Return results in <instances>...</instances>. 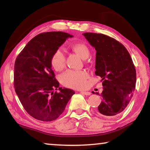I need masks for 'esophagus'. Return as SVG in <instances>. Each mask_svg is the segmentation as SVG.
<instances>
[{
  "instance_id": "obj_1",
  "label": "esophagus",
  "mask_w": 150,
  "mask_h": 150,
  "mask_svg": "<svg viewBox=\"0 0 150 150\" xmlns=\"http://www.w3.org/2000/svg\"><path fill=\"white\" fill-rule=\"evenodd\" d=\"M82 95H90L91 93L88 92V91H81L80 92Z\"/></svg>"
}]
</instances>
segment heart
Segmentation results:
<instances>
[{
    "label": "heart",
    "instance_id": "obj_1",
    "mask_svg": "<svg viewBox=\"0 0 150 150\" xmlns=\"http://www.w3.org/2000/svg\"><path fill=\"white\" fill-rule=\"evenodd\" d=\"M70 48L83 59H86L89 56V49L87 45L83 43H73L71 44ZM50 62L52 67L57 71H60L64 69L65 66V55L62 51H55L51 57ZM88 73L85 71L69 70L61 76V82L66 87L81 88L85 86L86 80L88 78Z\"/></svg>",
    "mask_w": 150,
    "mask_h": 150
}]
</instances>
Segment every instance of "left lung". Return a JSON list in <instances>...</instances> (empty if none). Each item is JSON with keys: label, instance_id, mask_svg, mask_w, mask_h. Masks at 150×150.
<instances>
[{"label": "left lung", "instance_id": "1", "mask_svg": "<svg viewBox=\"0 0 150 150\" xmlns=\"http://www.w3.org/2000/svg\"><path fill=\"white\" fill-rule=\"evenodd\" d=\"M96 50L95 74L101 77L103 91L97 112L106 118L120 115L133 96L136 87L135 66L130 54L117 40L96 33H84ZM97 94V93H96Z\"/></svg>", "mask_w": 150, "mask_h": 150}]
</instances>
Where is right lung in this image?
<instances>
[{"label":"right lung","instance_id":"1","mask_svg":"<svg viewBox=\"0 0 150 150\" xmlns=\"http://www.w3.org/2000/svg\"><path fill=\"white\" fill-rule=\"evenodd\" d=\"M72 37L63 32L42 33L30 40L16 58L15 91L25 110L37 120L50 122L57 119L75 94L69 88L59 87L50 62L53 54ZM57 88L60 93H54Z\"/></svg>","mask_w":150,"mask_h":150}]
</instances>
